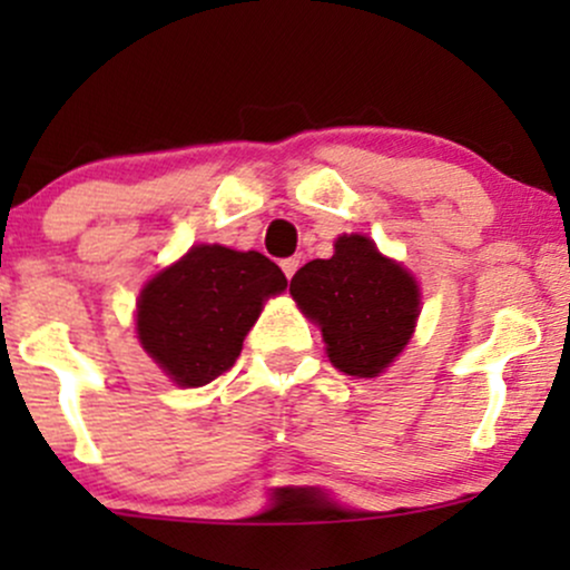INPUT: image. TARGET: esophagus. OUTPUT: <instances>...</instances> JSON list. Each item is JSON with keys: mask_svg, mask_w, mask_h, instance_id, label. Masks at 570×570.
I'll use <instances>...</instances> for the list:
<instances>
[{"mask_svg": "<svg viewBox=\"0 0 570 570\" xmlns=\"http://www.w3.org/2000/svg\"><path fill=\"white\" fill-rule=\"evenodd\" d=\"M299 267V259L297 257H289V259H281V271H284L286 278H292L294 273H297Z\"/></svg>", "mask_w": 570, "mask_h": 570, "instance_id": "1", "label": "esophagus"}]
</instances>
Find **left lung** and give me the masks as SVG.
Returning <instances> with one entry per match:
<instances>
[{"instance_id":"obj_1","label":"left lung","mask_w":570,"mask_h":570,"mask_svg":"<svg viewBox=\"0 0 570 570\" xmlns=\"http://www.w3.org/2000/svg\"><path fill=\"white\" fill-rule=\"evenodd\" d=\"M289 292L322 326L330 362L353 377L381 375L410 343L421 313L417 281L358 233L340 235L330 259L299 267Z\"/></svg>"}]
</instances>
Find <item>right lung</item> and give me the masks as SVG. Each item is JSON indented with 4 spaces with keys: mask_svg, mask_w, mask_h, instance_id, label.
<instances>
[{
    "mask_svg": "<svg viewBox=\"0 0 570 570\" xmlns=\"http://www.w3.org/2000/svg\"><path fill=\"white\" fill-rule=\"evenodd\" d=\"M284 289L286 276L265 254L193 246L141 289L136 335L176 385L198 389L233 367L265 299Z\"/></svg>",
    "mask_w": 570,
    "mask_h": 570,
    "instance_id": "add662e5",
    "label": "right lung"
}]
</instances>
